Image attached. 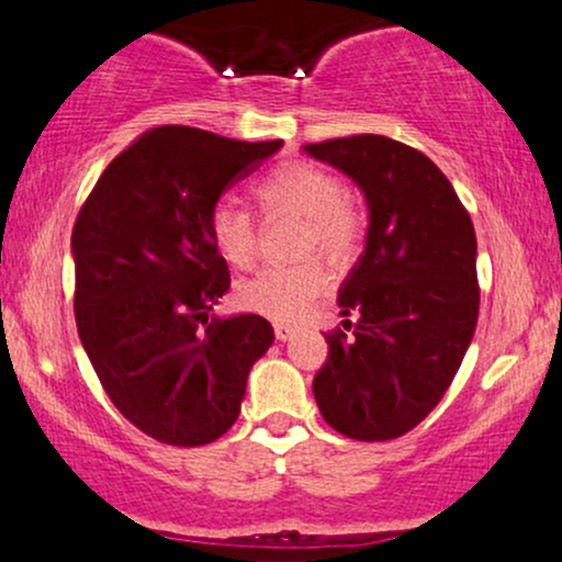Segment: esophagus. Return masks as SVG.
<instances>
[{"label": "esophagus", "instance_id": "1", "mask_svg": "<svg viewBox=\"0 0 562 562\" xmlns=\"http://www.w3.org/2000/svg\"><path fill=\"white\" fill-rule=\"evenodd\" d=\"M293 335H295L293 325H285V322H277V325H274V338L277 340H290Z\"/></svg>", "mask_w": 562, "mask_h": 562}]
</instances>
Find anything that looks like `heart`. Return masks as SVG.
<instances>
[{
	"instance_id": "obj_1",
	"label": "heart",
	"mask_w": 562,
	"mask_h": 562,
	"mask_svg": "<svg viewBox=\"0 0 562 562\" xmlns=\"http://www.w3.org/2000/svg\"><path fill=\"white\" fill-rule=\"evenodd\" d=\"M256 200L267 214L303 218L301 254L319 250L325 259L344 267L362 243V216L344 195V184L330 171L314 164H288L269 171L256 184ZM205 232L214 250L232 267L245 269L256 259V229L250 216L232 200H218L205 218ZM330 285V272L319 259L293 267H267L235 290L245 312L277 322H293L308 312Z\"/></svg>"
}]
</instances>
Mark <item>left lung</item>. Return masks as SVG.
Instances as JSON below:
<instances>
[{"instance_id":"left-lung-1","label":"left lung","mask_w":562,"mask_h":562,"mask_svg":"<svg viewBox=\"0 0 562 562\" xmlns=\"http://www.w3.org/2000/svg\"><path fill=\"white\" fill-rule=\"evenodd\" d=\"M364 192L362 259L338 295L314 398L357 441L404 436L430 415L460 370L479 322L475 229L441 169L404 142L357 134L306 145Z\"/></svg>"}]
</instances>
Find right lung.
I'll list each match as a JSON object with an SVG mask.
<instances>
[{
    "mask_svg": "<svg viewBox=\"0 0 562 562\" xmlns=\"http://www.w3.org/2000/svg\"><path fill=\"white\" fill-rule=\"evenodd\" d=\"M282 139L158 126L111 160L76 218L74 312L115 409L171 447L216 441L240 415L250 367L272 346L259 314L216 317L229 290L205 218Z\"/></svg>",
    "mask_w": 562,
    "mask_h": 562,
    "instance_id": "1",
    "label": "right lung"
}]
</instances>
